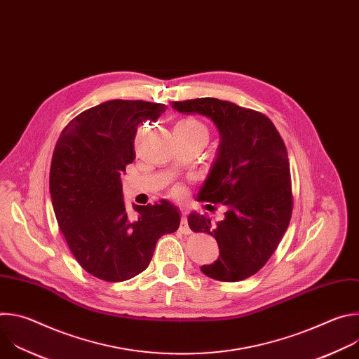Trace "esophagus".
<instances>
[{"label": "esophagus", "mask_w": 359, "mask_h": 359, "mask_svg": "<svg viewBox=\"0 0 359 359\" xmlns=\"http://www.w3.org/2000/svg\"><path fill=\"white\" fill-rule=\"evenodd\" d=\"M180 231H182L183 234H190V233H191V230H190V227H189L187 217H186V213H184V212H183V215H182V220H180Z\"/></svg>", "instance_id": "obj_1"}]
</instances>
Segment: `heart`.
<instances>
[{
	"label": "heart",
	"instance_id": "1",
	"mask_svg": "<svg viewBox=\"0 0 359 359\" xmlns=\"http://www.w3.org/2000/svg\"><path fill=\"white\" fill-rule=\"evenodd\" d=\"M177 128H182V129H186V130H190V132H203V133H208L206 128H204L198 121L196 119H184L182 122H179L176 125Z\"/></svg>",
	"mask_w": 359,
	"mask_h": 359
}]
</instances>
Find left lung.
Here are the masks:
<instances>
[{"mask_svg": "<svg viewBox=\"0 0 359 359\" xmlns=\"http://www.w3.org/2000/svg\"><path fill=\"white\" fill-rule=\"evenodd\" d=\"M172 108L212 119L220 133L216 159L197 196L200 201L223 204L224 219L212 223L208 215L191 212L187 222L193 231L209 233L219 244V259L201 266V273L219 281H241L269 262L290 224L285 144L266 115L233 102L197 97L173 102Z\"/></svg>", "mask_w": 359, "mask_h": 359, "instance_id": "1", "label": "left lung"}]
</instances>
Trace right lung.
<instances>
[{
  "mask_svg": "<svg viewBox=\"0 0 359 359\" xmlns=\"http://www.w3.org/2000/svg\"><path fill=\"white\" fill-rule=\"evenodd\" d=\"M165 109L144 100H108L72 119L57 142L49 172L55 217L76 262L99 280L121 283L140 274L158 240L179 229V209L169 200L133 204V215L122 191L137 126Z\"/></svg>",
  "mask_w": 359,
  "mask_h": 359,
  "instance_id": "add662e5",
  "label": "right lung"
}]
</instances>
